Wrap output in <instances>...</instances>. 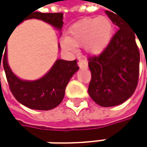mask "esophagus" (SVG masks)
Returning <instances> with one entry per match:
<instances>
[{
    "label": "esophagus",
    "instance_id": "obj_1",
    "mask_svg": "<svg viewBox=\"0 0 147 147\" xmlns=\"http://www.w3.org/2000/svg\"><path fill=\"white\" fill-rule=\"evenodd\" d=\"M78 65L81 67V68H88V61L86 59H79L78 61Z\"/></svg>",
    "mask_w": 147,
    "mask_h": 147
}]
</instances>
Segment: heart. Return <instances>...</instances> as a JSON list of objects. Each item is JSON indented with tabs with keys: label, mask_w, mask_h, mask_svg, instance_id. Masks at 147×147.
Segmentation results:
<instances>
[{
	"label": "heart",
	"mask_w": 147,
	"mask_h": 147,
	"mask_svg": "<svg viewBox=\"0 0 147 147\" xmlns=\"http://www.w3.org/2000/svg\"><path fill=\"white\" fill-rule=\"evenodd\" d=\"M112 33L113 24L108 18L84 19L74 24L61 43L70 51L75 50V46H84L88 53L98 54L110 42Z\"/></svg>",
	"instance_id": "heart-1"
}]
</instances>
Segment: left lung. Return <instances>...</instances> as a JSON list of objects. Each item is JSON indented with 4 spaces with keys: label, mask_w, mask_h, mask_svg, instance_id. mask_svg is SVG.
Here are the masks:
<instances>
[{
    "label": "left lung",
    "mask_w": 147,
    "mask_h": 147,
    "mask_svg": "<svg viewBox=\"0 0 147 147\" xmlns=\"http://www.w3.org/2000/svg\"><path fill=\"white\" fill-rule=\"evenodd\" d=\"M105 13L119 30L100 54L88 58L91 71L88 94L99 105L110 107L126 101L135 91L140 51L135 42L137 34L129 24L116 13Z\"/></svg>",
    "instance_id": "obj_1"
}]
</instances>
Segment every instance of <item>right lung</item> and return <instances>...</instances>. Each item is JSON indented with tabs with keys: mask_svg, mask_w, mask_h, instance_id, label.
I'll return each mask as SVG.
<instances>
[{
	"mask_svg": "<svg viewBox=\"0 0 147 147\" xmlns=\"http://www.w3.org/2000/svg\"><path fill=\"white\" fill-rule=\"evenodd\" d=\"M29 18L42 19L59 30L62 28L64 24L62 13H42L36 12L24 19ZM3 51L4 49L0 50V69L3 57V68L9 88L18 102L28 108L40 111L53 109L62 102L70 79L79 69L76 59L73 61L58 59L51 70L41 79L32 82L23 81L12 72L7 64V48L4 54H2Z\"/></svg>",
	"mask_w": 147,
	"mask_h": 147,
	"instance_id": "right-lung-1",
	"label": "right lung"
}]
</instances>
